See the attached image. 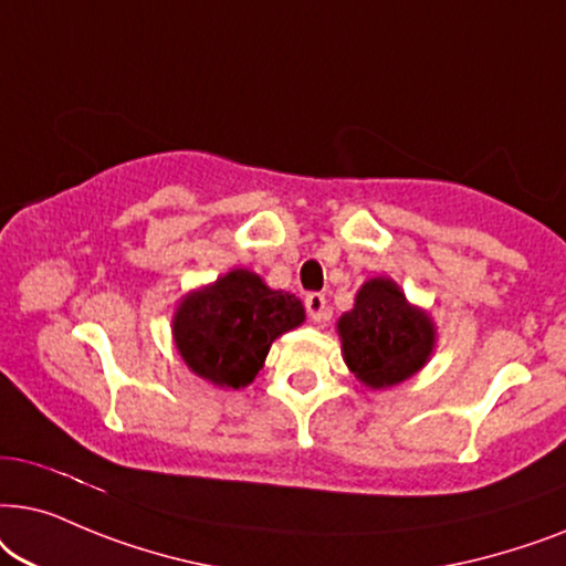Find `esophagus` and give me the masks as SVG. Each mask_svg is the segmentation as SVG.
Segmentation results:
<instances>
[{"instance_id": "1", "label": "esophagus", "mask_w": 566, "mask_h": 566, "mask_svg": "<svg viewBox=\"0 0 566 566\" xmlns=\"http://www.w3.org/2000/svg\"><path fill=\"white\" fill-rule=\"evenodd\" d=\"M305 307H307V315H311L315 323L331 318L328 300H326V295H323V292H311V295L305 297Z\"/></svg>"}]
</instances>
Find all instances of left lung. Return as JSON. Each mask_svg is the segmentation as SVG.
<instances>
[{"label": "left lung", "mask_w": 566, "mask_h": 566, "mask_svg": "<svg viewBox=\"0 0 566 566\" xmlns=\"http://www.w3.org/2000/svg\"><path fill=\"white\" fill-rule=\"evenodd\" d=\"M346 367L361 386L386 390L409 380L432 357L437 326L424 307L406 300L390 276H373L354 307L336 321Z\"/></svg>", "instance_id": "obj_1"}]
</instances>
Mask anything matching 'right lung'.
Listing matches in <instances>:
<instances>
[{
    "mask_svg": "<svg viewBox=\"0 0 566 566\" xmlns=\"http://www.w3.org/2000/svg\"><path fill=\"white\" fill-rule=\"evenodd\" d=\"M305 323L295 295L271 290L259 274L232 269L191 290L172 313V342L186 367L217 388L251 386L271 344Z\"/></svg>",
    "mask_w": 566,
    "mask_h": 566,
    "instance_id": "right-lung-1",
    "label": "right lung"
}]
</instances>
